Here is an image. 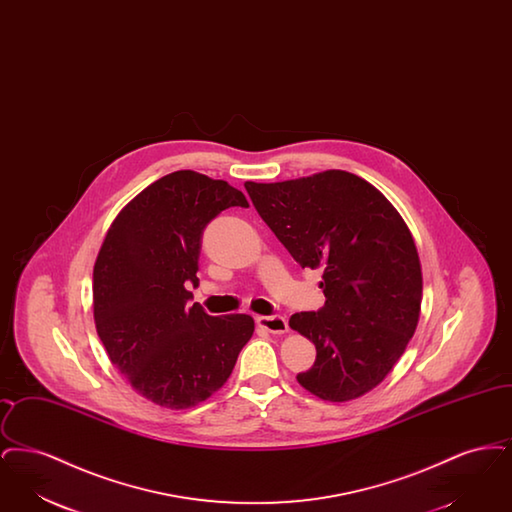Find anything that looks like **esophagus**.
Instances as JSON below:
<instances>
[{
	"label": "esophagus",
	"instance_id": "esophagus-1",
	"mask_svg": "<svg viewBox=\"0 0 512 512\" xmlns=\"http://www.w3.org/2000/svg\"><path fill=\"white\" fill-rule=\"evenodd\" d=\"M257 324L270 334H284L288 332V320L282 315H270V317H257Z\"/></svg>",
	"mask_w": 512,
	"mask_h": 512
}]
</instances>
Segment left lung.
<instances>
[{
  "mask_svg": "<svg viewBox=\"0 0 512 512\" xmlns=\"http://www.w3.org/2000/svg\"><path fill=\"white\" fill-rule=\"evenodd\" d=\"M245 190L301 268L322 270L324 307L290 318L317 347L315 365L297 382L324 401H349L376 388L403 355L420 315L422 272L405 220L351 172L245 182Z\"/></svg>",
  "mask_w": 512,
  "mask_h": 512,
  "instance_id": "1",
  "label": "left lung"
}]
</instances>
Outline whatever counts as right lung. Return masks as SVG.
<instances>
[{"instance_id":"obj_1","label":"right lung","mask_w":512,"mask_h":512,"mask_svg":"<svg viewBox=\"0 0 512 512\" xmlns=\"http://www.w3.org/2000/svg\"><path fill=\"white\" fill-rule=\"evenodd\" d=\"M245 195L194 171L159 178L113 220L94 267V318L111 363L132 388L167 409L205 401L228 380L255 324L211 317L197 286L201 234Z\"/></svg>"}]
</instances>
